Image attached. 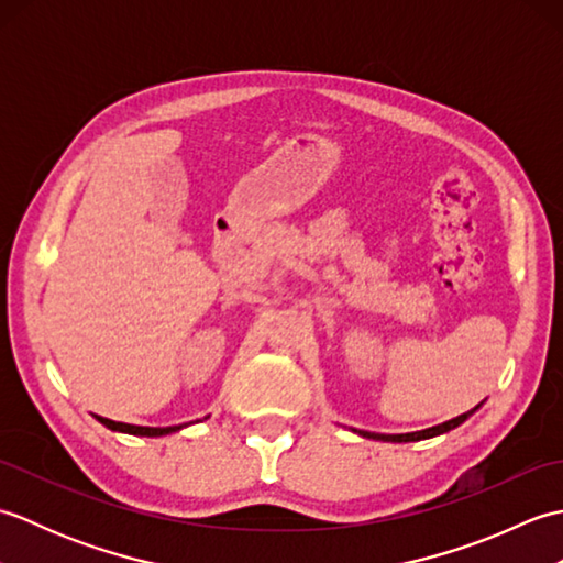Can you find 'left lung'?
<instances>
[{
    "label": "left lung",
    "mask_w": 563,
    "mask_h": 563,
    "mask_svg": "<svg viewBox=\"0 0 563 563\" xmlns=\"http://www.w3.org/2000/svg\"><path fill=\"white\" fill-rule=\"evenodd\" d=\"M476 409H479V406H474L472 411H466V413H462V416H457V418H450V421H445V423H440V426H433V428H426V430H416V433H401V435H385V433H367V430H357V433H361L363 438H373V440H385V442H413V440H426V438H435V435H442V433H448V430H452V428H457L460 423H464L466 418H470Z\"/></svg>",
    "instance_id": "left-lung-1"
}]
</instances>
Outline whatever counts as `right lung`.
<instances>
[{"mask_svg": "<svg viewBox=\"0 0 563 563\" xmlns=\"http://www.w3.org/2000/svg\"><path fill=\"white\" fill-rule=\"evenodd\" d=\"M99 421L111 428V430H118V433H130V435H147V438H159V435H169V433H176V430H181L184 426H169V428H147V426H130V423H118V421H111V418H103V416H97Z\"/></svg>", "mask_w": 563, "mask_h": 563, "instance_id": "add662e5", "label": "right lung"}]
</instances>
